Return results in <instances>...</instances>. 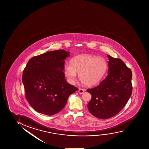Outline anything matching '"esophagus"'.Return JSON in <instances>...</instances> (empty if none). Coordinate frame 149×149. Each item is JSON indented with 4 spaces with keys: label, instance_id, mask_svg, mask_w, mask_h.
I'll use <instances>...</instances> for the list:
<instances>
[{
    "label": "esophagus",
    "instance_id": "1",
    "mask_svg": "<svg viewBox=\"0 0 149 149\" xmlns=\"http://www.w3.org/2000/svg\"><path fill=\"white\" fill-rule=\"evenodd\" d=\"M84 92V90L83 88H79V93L80 94H83Z\"/></svg>",
    "mask_w": 149,
    "mask_h": 149
}]
</instances>
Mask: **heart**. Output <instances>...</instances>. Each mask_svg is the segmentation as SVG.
<instances>
[{"instance_id": "heart-1", "label": "heart", "mask_w": 149, "mask_h": 149, "mask_svg": "<svg viewBox=\"0 0 149 149\" xmlns=\"http://www.w3.org/2000/svg\"><path fill=\"white\" fill-rule=\"evenodd\" d=\"M107 63L104 58L91 54H81L70 59V65H65L63 73L71 83H74L79 74V79L86 86L97 84L104 77L107 70Z\"/></svg>"}]
</instances>
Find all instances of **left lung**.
Segmentation results:
<instances>
[{
  "label": "left lung",
  "mask_w": 149,
  "mask_h": 149,
  "mask_svg": "<svg viewBox=\"0 0 149 149\" xmlns=\"http://www.w3.org/2000/svg\"><path fill=\"white\" fill-rule=\"evenodd\" d=\"M108 75L99 86L86 90L91 95L88 111L100 119L111 118L122 110L132 93L131 69L119 58L108 55Z\"/></svg>",
  "instance_id": "obj_1"
}]
</instances>
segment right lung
I'll use <instances>...</instances> for the list:
<instances>
[{
    "label": "right lung",
    "mask_w": 149,
    "mask_h": 149,
    "mask_svg": "<svg viewBox=\"0 0 149 149\" xmlns=\"http://www.w3.org/2000/svg\"><path fill=\"white\" fill-rule=\"evenodd\" d=\"M70 54L63 49L48 52L31 58L24 69L22 81L25 97L38 113H57L64 108L70 95L78 90L67 83L63 72Z\"/></svg>",
    "instance_id": "obj_1"
}]
</instances>
